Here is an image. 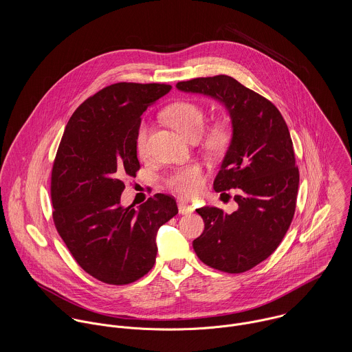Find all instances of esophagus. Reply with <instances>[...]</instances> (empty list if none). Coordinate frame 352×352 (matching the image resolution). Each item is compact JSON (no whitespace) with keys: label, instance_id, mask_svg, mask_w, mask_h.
I'll list each match as a JSON object with an SVG mask.
<instances>
[{"label":"esophagus","instance_id":"1","mask_svg":"<svg viewBox=\"0 0 352 352\" xmlns=\"http://www.w3.org/2000/svg\"><path fill=\"white\" fill-rule=\"evenodd\" d=\"M179 206V212L186 215V214H191L192 212V207L188 204V203H184V201H179L177 203Z\"/></svg>","mask_w":352,"mask_h":352}]
</instances>
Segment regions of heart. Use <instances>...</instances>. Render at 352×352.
<instances>
[{
	"label": "heart",
	"instance_id": "b5f03b06",
	"mask_svg": "<svg viewBox=\"0 0 352 352\" xmlns=\"http://www.w3.org/2000/svg\"><path fill=\"white\" fill-rule=\"evenodd\" d=\"M168 123L179 131L184 138L194 140L199 138L203 130L206 118L199 105L190 101H180L170 105L165 111ZM230 141V130L226 123H217L207 135L206 146L211 151H223ZM148 142V124L141 123L137 131V151L145 154ZM204 177L199 165H188L176 169L166 177L168 188L182 198L197 197L203 188Z\"/></svg>",
	"mask_w": 352,
	"mask_h": 352
}]
</instances>
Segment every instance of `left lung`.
Masks as SVG:
<instances>
[{
  "instance_id": "1",
  "label": "left lung",
  "mask_w": 352,
  "mask_h": 352,
  "mask_svg": "<svg viewBox=\"0 0 352 352\" xmlns=\"http://www.w3.org/2000/svg\"><path fill=\"white\" fill-rule=\"evenodd\" d=\"M176 88L219 101L232 122L214 190L236 188L239 207L232 214L212 206L198 208L204 230L192 247L215 270L248 271L278 248L294 217L300 173L287 124L271 101L225 74L177 82Z\"/></svg>"
}]
</instances>
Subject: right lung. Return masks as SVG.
Instances as JSON below:
<instances>
[{"label":"right lung","instance_id":"right-lung-1","mask_svg":"<svg viewBox=\"0 0 352 352\" xmlns=\"http://www.w3.org/2000/svg\"><path fill=\"white\" fill-rule=\"evenodd\" d=\"M172 89L119 82L84 101L60 140L51 176L54 223L80 267L109 285H127L154 265L155 236L177 214L176 201L155 194L122 206V179L140 169L137 131L148 107Z\"/></svg>","mask_w":352,"mask_h":352}]
</instances>
